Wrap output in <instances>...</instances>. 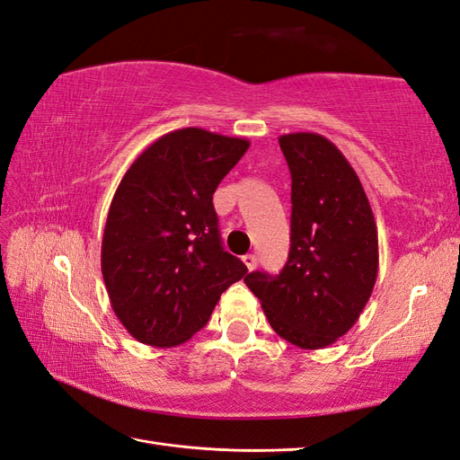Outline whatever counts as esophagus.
Masks as SVG:
<instances>
[{
  "label": "esophagus",
  "instance_id": "obj_1",
  "mask_svg": "<svg viewBox=\"0 0 460 460\" xmlns=\"http://www.w3.org/2000/svg\"><path fill=\"white\" fill-rule=\"evenodd\" d=\"M243 262H244V266H247L249 270L256 269V256L254 254H244L243 256Z\"/></svg>",
  "mask_w": 460,
  "mask_h": 460
}]
</instances>
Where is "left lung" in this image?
Segmentation results:
<instances>
[{
  "instance_id": "left-lung-1",
  "label": "left lung",
  "mask_w": 460,
  "mask_h": 460,
  "mask_svg": "<svg viewBox=\"0 0 460 460\" xmlns=\"http://www.w3.org/2000/svg\"><path fill=\"white\" fill-rule=\"evenodd\" d=\"M292 174L290 254L279 276L251 272L272 329L325 349L357 323L378 276V231L367 191L339 148L317 133L279 138Z\"/></svg>"
}]
</instances>
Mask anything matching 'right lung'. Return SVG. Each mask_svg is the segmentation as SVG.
Wrapping results in <instances>:
<instances>
[{"mask_svg": "<svg viewBox=\"0 0 460 460\" xmlns=\"http://www.w3.org/2000/svg\"><path fill=\"white\" fill-rule=\"evenodd\" d=\"M249 145L186 127L148 145L117 186L102 274L117 319L141 343H186L247 274L221 247L213 191Z\"/></svg>", "mask_w": 460, "mask_h": 460, "instance_id": "obj_1", "label": "right lung"}]
</instances>
